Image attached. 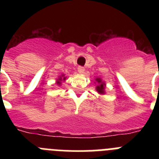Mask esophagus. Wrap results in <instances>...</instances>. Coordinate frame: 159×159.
Instances as JSON below:
<instances>
[{"label":"esophagus","instance_id":"34e87169","mask_svg":"<svg viewBox=\"0 0 159 159\" xmlns=\"http://www.w3.org/2000/svg\"><path fill=\"white\" fill-rule=\"evenodd\" d=\"M78 72L80 73V74H84V71H85V69H84V67H81V66H80V67H78Z\"/></svg>","mask_w":159,"mask_h":159}]
</instances>
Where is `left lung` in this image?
Instances as JSON below:
<instances>
[{
    "mask_svg": "<svg viewBox=\"0 0 159 159\" xmlns=\"http://www.w3.org/2000/svg\"><path fill=\"white\" fill-rule=\"evenodd\" d=\"M95 81L98 83V85L96 86L95 89H96L97 92L99 94V95H104L106 92H105V88H106V84L104 83V81H102L101 80V78H96L95 79Z\"/></svg>",
    "mask_w": 159,
    "mask_h": 159,
    "instance_id": "left-lung-1",
    "label": "left lung"
}]
</instances>
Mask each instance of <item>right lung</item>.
I'll return each instance as SVG.
<instances>
[{
	"label": "right lung",
	"mask_w": 159,
	"mask_h": 159,
	"mask_svg": "<svg viewBox=\"0 0 159 159\" xmlns=\"http://www.w3.org/2000/svg\"><path fill=\"white\" fill-rule=\"evenodd\" d=\"M66 78H67V77H65V75H64V74H62V75H60V76L57 78V82L56 83H57V84L58 86H61V82H62V81H65Z\"/></svg>",
	"instance_id": "add662e5"
}]
</instances>
